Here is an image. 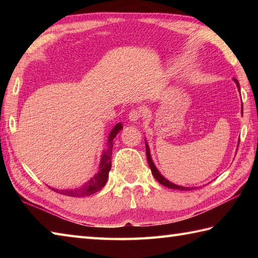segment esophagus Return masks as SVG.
<instances>
[{
    "mask_svg": "<svg viewBox=\"0 0 258 258\" xmlns=\"http://www.w3.org/2000/svg\"><path fill=\"white\" fill-rule=\"evenodd\" d=\"M141 116H142V112L138 108H134L128 113L130 122H134V123L138 122V120L141 118Z\"/></svg>",
    "mask_w": 258,
    "mask_h": 258,
    "instance_id": "1",
    "label": "esophagus"
}]
</instances>
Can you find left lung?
<instances>
[{"instance_id": "1", "label": "left lung", "mask_w": 258, "mask_h": 258, "mask_svg": "<svg viewBox=\"0 0 258 258\" xmlns=\"http://www.w3.org/2000/svg\"><path fill=\"white\" fill-rule=\"evenodd\" d=\"M234 82H235V83H236V85H237V89H238V91L240 92V90H239V83H238V81H237L236 79H234ZM242 111H243V106H242ZM238 144H239V142H238ZM145 145H146V156H147V162H149V165H150V167H151V171H152L153 176H154V177L156 178V180H157L158 183L162 184V185H164V186H166V187H168V188H173V189H178V190H190V189H194V187H184V186L176 185V184H174V183H172V182H169L168 179H166L165 177H164L163 175H162L160 172H158V169L156 168L155 164L153 163L152 156H151V152H150V147H149V144H147L146 140H145Z\"/></svg>"}]
</instances>
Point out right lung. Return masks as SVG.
I'll use <instances>...</instances> for the list:
<instances>
[{"instance_id": "right-lung-1", "label": "right lung", "mask_w": 258, "mask_h": 258, "mask_svg": "<svg viewBox=\"0 0 258 258\" xmlns=\"http://www.w3.org/2000/svg\"><path fill=\"white\" fill-rule=\"evenodd\" d=\"M123 128L122 123H117L112 128L111 132L108 135V140L106 143V149L103 151L102 156H101V162L100 166H98V172L93 176L89 182H86L83 186H81V188H72V189H56L52 188L55 190L56 193L67 195V196H72V197H84V196H90L92 194L96 193V191L100 190L104 185L106 184L108 179V172L112 167V149H113V140L115 136L118 134L120 130Z\"/></svg>"}]
</instances>
